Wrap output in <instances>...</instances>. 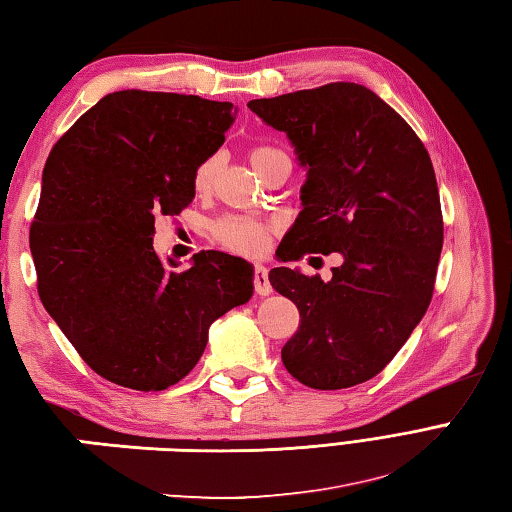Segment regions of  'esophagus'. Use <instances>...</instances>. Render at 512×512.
I'll return each mask as SVG.
<instances>
[{
    "label": "esophagus",
    "instance_id": "esophagus-1",
    "mask_svg": "<svg viewBox=\"0 0 512 512\" xmlns=\"http://www.w3.org/2000/svg\"><path fill=\"white\" fill-rule=\"evenodd\" d=\"M254 289H256L258 295H269L271 293L269 274H267V267H263V265L254 267Z\"/></svg>",
    "mask_w": 512,
    "mask_h": 512
}]
</instances>
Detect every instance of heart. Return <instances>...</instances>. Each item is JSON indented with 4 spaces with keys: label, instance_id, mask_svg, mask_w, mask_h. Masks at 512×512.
<instances>
[{
    "label": "heart",
    "instance_id": "b5f03b06",
    "mask_svg": "<svg viewBox=\"0 0 512 512\" xmlns=\"http://www.w3.org/2000/svg\"><path fill=\"white\" fill-rule=\"evenodd\" d=\"M278 153L282 151L274 149V146H256V149L249 151V162H252L254 170L258 173V170L263 168V164H267L271 157ZM219 168H221L219 155L206 157V160L197 166L195 175H192V188H195V192H199V195L210 192L214 186V179L219 175ZM269 230L271 225L263 221H256L249 217H225L214 223V238H217L223 247L232 249V252L254 256L265 249Z\"/></svg>",
    "mask_w": 512,
    "mask_h": 512
}]
</instances>
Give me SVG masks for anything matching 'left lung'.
<instances>
[{"mask_svg": "<svg viewBox=\"0 0 512 512\" xmlns=\"http://www.w3.org/2000/svg\"><path fill=\"white\" fill-rule=\"evenodd\" d=\"M247 107L287 133L306 168L304 208L278 247L282 263L344 256L328 282L269 271L271 287L300 311L282 363L313 390L352 388L388 366L431 302L442 249L434 166L410 124L357 83Z\"/></svg>", "mask_w": 512, "mask_h": 512, "instance_id": "8db88e82", "label": "left lung"}]
</instances>
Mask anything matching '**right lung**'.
Wrapping results in <instances>:
<instances>
[{
  "instance_id": "1",
  "label": "right lung",
  "mask_w": 512,
  "mask_h": 512,
  "mask_svg": "<svg viewBox=\"0 0 512 512\" xmlns=\"http://www.w3.org/2000/svg\"><path fill=\"white\" fill-rule=\"evenodd\" d=\"M232 102L124 89L100 98L43 168L30 252L45 311L102 379L157 392L197 366L210 324L254 293L243 258L199 252L188 269L155 254V221L195 199Z\"/></svg>"
}]
</instances>
